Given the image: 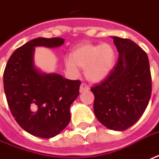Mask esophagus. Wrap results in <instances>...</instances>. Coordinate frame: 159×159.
Instances as JSON below:
<instances>
[{"label": "esophagus", "mask_w": 159, "mask_h": 159, "mask_svg": "<svg viewBox=\"0 0 159 159\" xmlns=\"http://www.w3.org/2000/svg\"><path fill=\"white\" fill-rule=\"evenodd\" d=\"M88 90H89V87H88V85H86L85 84H82L80 85V92H81V93L85 92V91H88Z\"/></svg>", "instance_id": "obj_1"}]
</instances>
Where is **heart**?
I'll use <instances>...</instances> for the list:
<instances>
[{
    "instance_id": "b5f03b06",
    "label": "heart",
    "mask_w": 159,
    "mask_h": 159,
    "mask_svg": "<svg viewBox=\"0 0 159 159\" xmlns=\"http://www.w3.org/2000/svg\"><path fill=\"white\" fill-rule=\"evenodd\" d=\"M116 61V51L110 43H84L76 47L71 58L66 59V67L73 74L78 67L84 69V75L90 82L98 83L111 73Z\"/></svg>"
}]
</instances>
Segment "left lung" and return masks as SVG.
Segmentation results:
<instances>
[{
  "mask_svg": "<svg viewBox=\"0 0 159 159\" xmlns=\"http://www.w3.org/2000/svg\"><path fill=\"white\" fill-rule=\"evenodd\" d=\"M117 64L104 81L91 88L97 119L108 129L124 131L140 119L151 96L147 53L129 39L112 36Z\"/></svg>",
  "mask_w": 159,
  "mask_h": 159,
  "instance_id": "obj_1",
  "label": "left lung"
}]
</instances>
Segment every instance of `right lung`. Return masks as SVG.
<instances>
[{
	"label": "right lung",
	"mask_w": 159,
	"mask_h": 159,
	"mask_svg": "<svg viewBox=\"0 0 159 159\" xmlns=\"http://www.w3.org/2000/svg\"><path fill=\"white\" fill-rule=\"evenodd\" d=\"M64 39L36 38L17 48L3 73L7 102L17 124L30 134L52 138L70 122V106L79 95V80L45 74L34 66V47H59Z\"/></svg>",
	"instance_id": "obj_1"
}]
</instances>
